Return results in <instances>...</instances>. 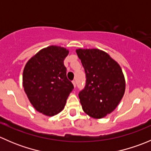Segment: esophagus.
<instances>
[{"label": "esophagus", "mask_w": 151, "mask_h": 151, "mask_svg": "<svg viewBox=\"0 0 151 151\" xmlns=\"http://www.w3.org/2000/svg\"><path fill=\"white\" fill-rule=\"evenodd\" d=\"M72 83H73V85H74V86L76 87V81H75V80H73Z\"/></svg>", "instance_id": "34e87169"}]
</instances>
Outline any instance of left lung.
<instances>
[{
	"label": "left lung",
	"instance_id": "obj_1",
	"mask_svg": "<svg viewBox=\"0 0 151 151\" xmlns=\"http://www.w3.org/2000/svg\"><path fill=\"white\" fill-rule=\"evenodd\" d=\"M85 72V88L79 92L83 111L102 118L116 108L125 92L122 69L109 55L98 49L76 50Z\"/></svg>",
	"mask_w": 151,
	"mask_h": 151
}]
</instances>
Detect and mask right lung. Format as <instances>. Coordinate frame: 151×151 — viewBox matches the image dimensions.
<instances>
[{
  "label": "right lung",
  "mask_w": 151,
  "mask_h": 151,
  "mask_svg": "<svg viewBox=\"0 0 151 151\" xmlns=\"http://www.w3.org/2000/svg\"><path fill=\"white\" fill-rule=\"evenodd\" d=\"M68 50L50 46L40 50L28 60L22 76V84L33 107L47 116L63 110L74 85L66 77L63 60Z\"/></svg>",
  "instance_id": "right-lung-1"
}]
</instances>
